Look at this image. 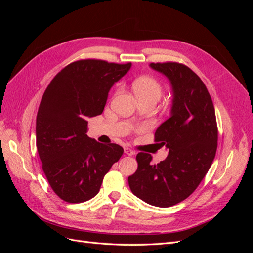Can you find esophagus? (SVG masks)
I'll list each match as a JSON object with an SVG mask.
<instances>
[{"label":"esophagus","mask_w":253,"mask_h":253,"mask_svg":"<svg viewBox=\"0 0 253 253\" xmlns=\"http://www.w3.org/2000/svg\"><path fill=\"white\" fill-rule=\"evenodd\" d=\"M125 154L128 155V156H133L135 154V152L129 148H125Z\"/></svg>","instance_id":"esophagus-1"}]
</instances>
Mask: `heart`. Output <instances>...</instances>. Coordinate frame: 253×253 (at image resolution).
<instances>
[{
	"mask_svg": "<svg viewBox=\"0 0 253 253\" xmlns=\"http://www.w3.org/2000/svg\"><path fill=\"white\" fill-rule=\"evenodd\" d=\"M133 88L138 98H153L157 101L162 95L163 87L155 78L151 76H141L133 82Z\"/></svg>",
	"mask_w": 253,
	"mask_h": 253,
	"instance_id": "1",
	"label": "heart"
}]
</instances>
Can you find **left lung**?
Instances as JSON below:
<instances>
[{"label": "left lung", "instance_id": "1", "mask_svg": "<svg viewBox=\"0 0 253 253\" xmlns=\"http://www.w3.org/2000/svg\"><path fill=\"white\" fill-rule=\"evenodd\" d=\"M150 66L172 87L170 117L155 132V141L169 154L153 165L150 154L138 153V168L128 176V186L143 202L167 208L192 194L209 171L217 149V125L209 91L192 70L176 62Z\"/></svg>", "mask_w": 253, "mask_h": 253}]
</instances>
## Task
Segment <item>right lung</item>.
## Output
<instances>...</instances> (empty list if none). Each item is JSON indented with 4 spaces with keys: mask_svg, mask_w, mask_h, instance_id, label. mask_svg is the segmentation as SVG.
Here are the masks:
<instances>
[{
    "mask_svg": "<svg viewBox=\"0 0 253 253\" xmlns=\"http://www.w3.org/2000/svg\"><path fill=\"white\" fill-rule=\"evenodd\" d=\"M132 63L86 59L68 64L48 84L37 114V149L43 172L61 200L78 204L98 194L124 149L86 135L87 119L103 112L115 82Z\"/></svg>",
    "mask_w": 253,
    "mask_h": 253,
    "instance_id": "right-lung-1",
    "label": "right lung"
}]
</instances>
